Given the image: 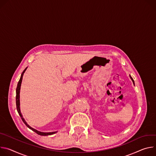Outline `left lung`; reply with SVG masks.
<instances>
[{
    "mask_svg": "<svg viewBox=\"0 0 156 156\" xmlns=\"http://www.w3.org/2000/svg\"><path fill=\"white\" fill-rule=\"evenodd\" d=\"M129 77H130V79H131V80L133 81V84H134V80H133V79L131 77V76L129 75Z\"/></svg>",
    "mask_w": 156,
    "mask_h": 156,
    "instance_id": "1",
    "label": "left lung"
}]
</instances>
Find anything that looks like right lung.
I'll use <instances>...</instances> for the list:
<instances>
[{"label": "right lung", "mask_w": 156, "mask_h": 156, "mask_svg": "<svg viewBox=\"0 0 156 156\" xmlns=\"http://www.w3.org/2000/svg\"><path fill=\"white\" fill-rule=\"evenodd\" d=\"M27 67H26L25 69V70L23 71L22 75H21V77H20V79L18 82V84H17V87H16V110H17V112H18L19 115L20 116L22 121L23 122V123L25 124V125L28 128H30V129H31L32 131H33L34 132H35L36 133H37L39 135H41V136H48V135H52V134H55L56 133H57V131H55V132H49V133H44V132H41V131H38L35 129H34L33 128H31L27 122L25 120V119L23 118V115H22L21 113V112H20V87H21V83H22V79H23V76L25 72V71L27 70Z\"/></svg>", "instance_id": "right-lung-1"}]
</instances>
